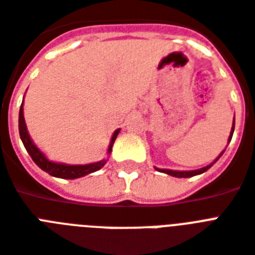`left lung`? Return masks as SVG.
Here are the masks:
<instances>
[{
	"mask_svg": "<svg viewBox=\"0 0 255 255\" xmlns=\"http://www.w3.org/2000/svg\"><path fill=\"white\" fill-rule=\"evenodd\" d=\"M234 123H236V122L233 120V126H232V129H230V135H229V139H228V144L230 143V140H232V136H233ZM224 152H225V149H224V151H222L221 153L218 155V157L214 160L213 163H210L209 165H206V167H204V168H200V169H196V170H173V169H160V168H155V169L159 170V172H163V173L169 174V176H173V177H180V178H182V177H184V178L193 177V176H197V174L204 173V172H206V170L209 169V168L212 167V165H213V164L216 163L218 159H220V157H221Z\"/></svg>",
	"mask_w": 255,
	"mask_h": 255,
	"instance_id": "obj_1",
	"label": "left lung"
}]
</instances>
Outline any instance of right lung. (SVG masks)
<instances>
[{"label": "right lung", "mask_w": 255, "mask_h": 255, "mask_svg": "<svg viewBox=\"0 0 255 255\" xmlns=\"http://www.w3.org/2000/svg\"><path fill=\"white\" fill-rule=\"evenodd\" d=\"M18 128H19V136H21V140L23 145H25L26 151L29 152L30 157L33 159V161L37 164L38 167L41 168L42 170H45L50 176H54V177L59 178H69V180H74V178L83 177L86 174L94 173L96 170H99L100 168L104 167V164L107 163L108 159H103L100 161H96V163H90V164H83V165H70V164L65 163H57V161H53L50 160L47 156L43 153V152L39 149V148L34 144V141L31 140L29 135V131H27V127H26L25 123V116H23V102L21 104V108H19V118H18ZM120 128H118L114 135L111 137V141H110V145H108L107 155H110L112 151V145L115 143L116 137L119 135Z\"/></svg>", "instance_id": "1"}]
</instances>
